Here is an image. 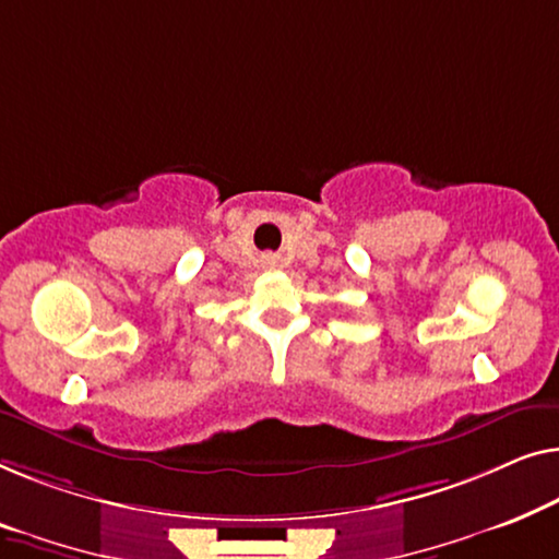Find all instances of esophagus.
I'll list each match as a JSON object with an SVG mask.
<instances>
[{
    "mask_svg": "<svg viewBox=\"0 0 559 559\" xmlns=\"http://www.w3.org/2000/svg\"><path fill=\"white\" fill-rule=\"evenodd\" d=\"M262 264H264V266H270V270H274V266H280V257H274V254H264V257H262Z\"/></svg>",
    "mask_w": 559,
    "mask_h": 559,
    "instance_id": "1",
    "label": "esophagus"
}]
</instances>
